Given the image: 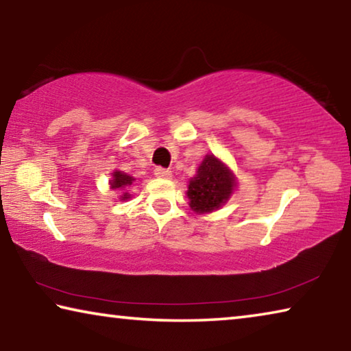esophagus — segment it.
Here are the masks:
<instances>
[{"mask_svg": "<svg viewBox=\"0 0 351 351\" xmlns=\"http://www.w3.org/2000/svg\"><path fill=\"white\" fill-rule=\"evenodd\" d=\"M154 175H156L158 178H164V180H170L171 171L167 169H162V167H156L154 169Z\"/></svg>", "mask_w": 351, "mask_h": 351, "instance_id": "1", "label": "esophagus"}]
</instances>
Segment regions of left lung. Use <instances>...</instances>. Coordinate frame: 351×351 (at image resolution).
Segmentation results:
<instances>
[{
  "mask_svg": "<svg viewBox=\"0 0 351 351\" xmlns=\"http://www.w3.org/2000/svg\"><path fill=\"white\" fill-rule=\"evenodd\" d=\"M235 186V176L229 167L213 154H206L197 175L189 182V204L197 213L213 212L229 199Z\"/></svg>",
  "mask_w": 351,
  "mask_h": 351,
  "instance_id": "1",
  "label": "left lung"
}]
</instances>
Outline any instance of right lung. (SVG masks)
Masks as SVG:
<instances>
[{"instance_id": "add662e5", "label": "right lung", "mask_w": 351, "mask_h": 351, "mask_svg": "<svg viewBox=\"0 0 351 351\" xmlns=\"http://www.w3.org/2000/svg\"><path fill=\"white\" fill-rule=\"evenodd\" d=\"M111 176H112V180L110 181L111 189H116V190H125L127 187L132 186L133 181H134L133 176H130V175H127V173H122V171H119V170L112 171ZM130 197H132V195H130L128 192H123V193L121 195V199L125 201V199H128Z\"/></svg>"}]
</instances>
